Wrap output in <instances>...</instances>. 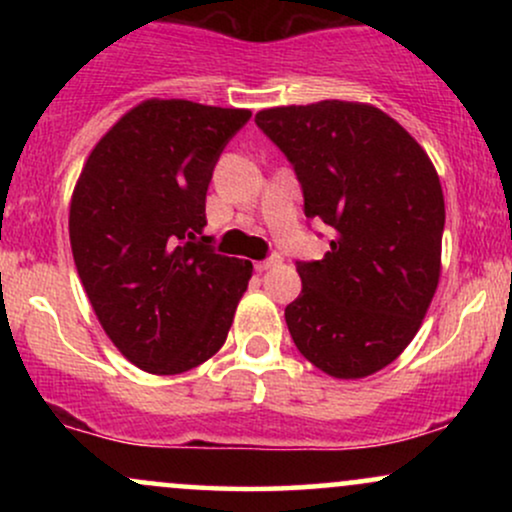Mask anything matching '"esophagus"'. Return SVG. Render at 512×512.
<instances>
[{
  "mask_svg": "<svg viewBox=\"0 0 512 512\" xmlns=\"http://www.w3.org/2000/svg\"><path fill=\"white\" fill-rule=\"evenodd\" d=\"M276 264H281V257H279V255H272V257H267V260L257 262L255 269H257V272H267V269L276 267Z\"/></svg>",
  "mask_w": 512,
  "mask_h": 512,
  "instance_id": "34e87169",
  "label": "esophagus"
}]
</instances>
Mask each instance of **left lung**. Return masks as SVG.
Returning <instances> with one entry per match:
<instances>
[{"label": "left lung", "mask_w": 512, "mask_h": 512, "mask_svg": "<svg viewBox=\"0 0 512 512\" xmlns=\"http://www.w3.org/2000/svg\"><path fill=\"white\" fill-rule=\"evenodd\" d=\"M303 187L305 216L334 231L322 260L298 262L286 305L298 351L332 378L390 366L426 317L440 279L445 202L421 144L368 103L281 105L255 115Z\"/></svg>", "instance_id": "left-lung-1"}]
</instances>
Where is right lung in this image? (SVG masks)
<instances>
[{
    "mask_svg": "<svg viewBox=\"0 0 512 512\" xmlns=\"http://www.w3.org/2000/svg\"><path fill=\"white\" fill-rule=\"evenodd\" d=\"M250 110L149 98L88 154L69 204L76 272L127 361L154 375L197 368L226 342L252 264L209 248L207 190Z\"/></svg>",
    "mask_w": 512,
    "mask_h": 512,
    "instance_id": "1",
    "label": "right lung"
}]
</instances>
